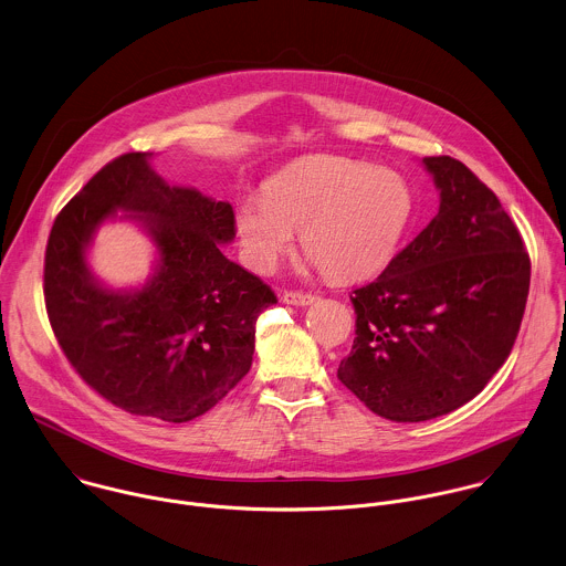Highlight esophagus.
Wrapping results in <instances>:
<instances>
[{"mask_svg": "<svg viewBox=\"0 0 566 566\" xmlns=\"http://www.w3.org/2000/svg\"><path fill=\"white\" fill-rule=\"evenodd\" d=\"M282 302L284 304H291V306H308L315 302V295L311 293H300V291H286L282 295Z\"/></svg>", "mask_w": 566, "mask_h": 566, "instance_id": "34e87169", "label": "esophagus"}]
</instances>
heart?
I'll return each instance as SVG.
<instances>
[{"instance_id": "1", "label": "heart", "mask_w": 566, "mask_h": 566, "mask_svg": "<svg viewBox=\"0 0 566 566\" xmlns=\"http://www.w3.org/2000/svg\"><path fill=\"white\" fill-rule=\"evenodd\" d=\"M413 217L409 181L389 168L343 157L302 159L235 206L247 262L273 273L302 231L304 251L333 280H360L396 253Z\"/></svg>"}]
</instances>
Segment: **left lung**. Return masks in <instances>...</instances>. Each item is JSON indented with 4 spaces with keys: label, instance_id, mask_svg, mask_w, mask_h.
Instances as JSON below:
<instances>
[{
    "label": "left lung",
    "instance_id": "8db88e82",
    "mask_svg": "<svg viewBox=\"0 0 566 566\" xmlns=\"http://www.w3.org/2000/svg\"><path fill=\"white\" fill-rule=\"evenodd\" d=\"M440 210L352 291L356 339L340 382L376 416L424 422L472 400L518 335L530 255L496 195L459 159L424 157Z\"/></svg>",
    "mask_w": 566,
    "mask_h": 566
}]
</instances>
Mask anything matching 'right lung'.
Returning <instances> with one entry per match:
<instances>
[{"label":"right lung","mask_w":566,"mask_h":566,"mask_svg":"<svg viewBox=\"0 0 566 566\" xmlns=\"http://www.w3.org/2000/svg\"><path fill=\"white\" fill-rule=\"evenodd\" d=\"M148 159L115 157L59 212L43 295L63 354L96 394L133 416L190 422L249 371L258 315L277 297L227 260L231 206L168 186ZM117 209L147 227L160 253L156 275L137 292L105 290L86 266L93 231Z\"/></svg>","instance_id":"add662e5"}]
</instances>
